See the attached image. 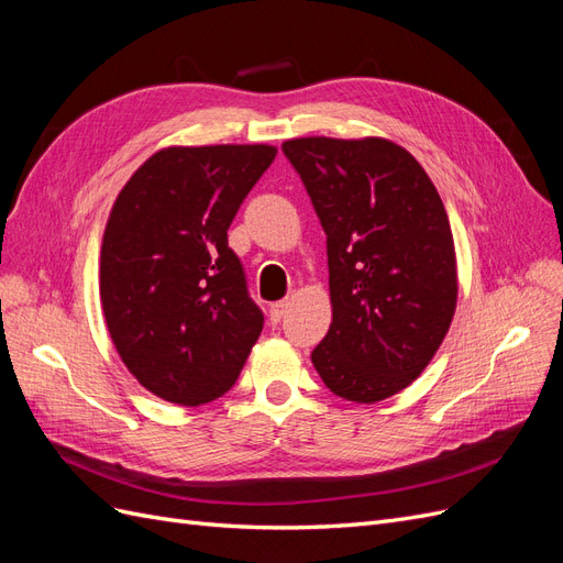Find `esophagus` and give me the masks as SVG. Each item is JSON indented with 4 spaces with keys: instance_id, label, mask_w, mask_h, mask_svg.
<instances>
[{
    "instance_id": "1",
    "label": "esophagus",
    "mask_w": 563,
    "mask_h": 563,
    "mask_svg": "<svg viewBox=\"0 0 563 563\" xmlns=\"http://www.w3.org/2000/svg\"><path fill=\"white\" fill-rule=\"evenodd\" d=\"M288 308H291V302H288V300H279L275 305H269V321L277 323L286 314Z\"/></svg>"
}]
</instances>
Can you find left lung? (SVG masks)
I'll return each mask as SVG.
<instances>
[{
  "label": "left lung",
  "mask_w": 563,
  "mask_h": 563,
  "mask_svg": "<svg viewBox=\"0 0 563 563\" xmlns=\"http://www.w3.org/2000/svg\"><path fill=\"white\" fill-rule=\"evenodd\" d=\"M327 232L333 319L312 364L333 395L376 404L428 368L457 302L455 244L434 183L378 135L282 145Z\"/></svg>",
  "instance_id": "left-lung-1"
}]
</instances>
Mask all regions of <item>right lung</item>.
<instances>
[{
  "label": "right lung",
  "instance_id": "right-lung-1",
  "mask_svg": "<svg viewBox=\"0 0 563 563\" xmlns=\"http://www.w3.org/2000/svg\"><path fill=\"white\" fill-rule=\"evenodd\" d=\"M275 155V145L164 147L112 203L100 302L124 366L164 401L223 397L263 331L228 230Z\"/></svg>",
  "mask_w": 563,
  "mask_h": 563
}]
</instances>
